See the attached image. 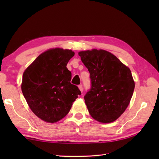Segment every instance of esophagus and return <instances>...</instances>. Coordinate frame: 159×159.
<instances>
[{
  "label": "esophagus",
  "instance_id": "34e87169",
  "mask_svg": "<svg viewBox=\"0 0 159 159\" xmlns=\"http://www.w3.org/2000/svg\"><path fill=\"white\" fill-rule=\"evenodd\" d=\"M79 89H80V91L81 92H83V86H82V85H79Z\"/></svg>",
  "mask_w": 159,
  "mask_h": 159
}]
</instances>
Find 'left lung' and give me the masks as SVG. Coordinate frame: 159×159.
Here are the masks:
<instances>
[{"mask_svg": "<svg viewBox=\"0 0 159 159\" xmlns=\"http://www.w3.org/2000/svg\"><path fill=\"white\" fill-rule=\"evenodd\" d=\"M79 55L92 81L84 97L89 113L99 122H113L126 111L133 96L134 81L130 68L102 49L80 51Z\"/></svg>", "mask_w": 159, "mask_h": 159, "instance_id": "8db88e82", "label": "left lung"}]
</instances>
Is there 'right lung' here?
I'll list each match as a JSON object with an SVG mask.
<instances>
[{"label":"right lung","instance_id":"right-lung-1","mask_svg":"<svg viewBox=\"0 0 159 159\" xmlns=\"http://www.w3.org/2000/svg\"><path fill=\"white\" fill-rule=\"evenodd\" d=\"M74 56L72 50L48 49L23 73L21 89L26 102L33 113L46 122L63 119L81 93L77 86L71 84L72 74L66 67Z\"/></svg>","mask_w":159,"mask_h":159}]
</instances>
